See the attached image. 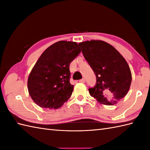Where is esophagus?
<instances>
[{"label":"esophagus","instance_id":"1","mask_svg":"<svg viewBox=\"0 0 150 150\" xmlns=\"http://www.w3.org/2000/svg\"><path fill=\"white\" fill-rule=\"evenodd\" d=\"M79 82H81V83H84L85 82V79H82L79 81Z\"/></svg>","mask_w":150,"mask_h":150}]
</instances>
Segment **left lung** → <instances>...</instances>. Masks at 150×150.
I'll list each match as a JSON object with an SVG mask.
<instances>
[{
	"instance_id": "8db88e82",
	"label": "left lung",
	"mask_w": 150,
	"mask_h": 150,
	"mask_svg": "<svg viewBox=\"0 0 150 150\" xmlns=\"http://www.w3.org/2000/svg\"><path fill=\"white\" fill-rule=\"evenodd\" d=\"M86 60L96 76V84L89 94L100 103H118L130 89L132 74L125 58L112 45L101 40L79 43Z\"/></svg>"
}]
</instances>
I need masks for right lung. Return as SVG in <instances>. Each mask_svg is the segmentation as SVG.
<instances>
[{"label":"right lung","mask_w":150,"mask_h":150,"mask_svg":"<svg viewBox=\"0 0 150 150\" xmlns=\"http://www.w3.org/2000/svg\"><path fill=\"white\" fill-rule=\"evenodd\" d=\"M81 52L74 41H60L41 55L29 75L28 91L38 106L59 109L71 96L69 64Z\"/></svg>","instance_id":"1"}]
</instances>
